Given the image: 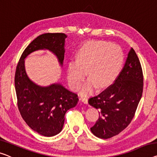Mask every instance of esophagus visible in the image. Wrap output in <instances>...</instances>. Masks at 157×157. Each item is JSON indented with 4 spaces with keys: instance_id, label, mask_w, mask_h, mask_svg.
<instances>
[{
    "instance_id": "esophagus-1",
    "label": "esophagus",
    "mask_w": 157,
    "mask_h": 157,
    "mask_svg": "<svg viewBox=\"0 0 157 157\" xmlns=\"http://www.w3.org/2000/svg\"><path fill=\"white\" fill-rule=\"evenodd\" d=\"M79 99H80L81 101L84 103V104H87V103H88V99L86 97H80V98H79Z\"/></svg>"
}]
</instances>
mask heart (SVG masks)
Here are the masks:
<instances>
[{"mask_svg":"<svg viewBox=\"0 0 157 157\" xmlns=\"http://www.w3.org/2000/svg\"><path fill=\"white\" fill-rule=\"evenodd\" d=\"M123 62L121 48L110 42H86L78 53V60H71L67 67V79L73 90H78L85 78L86 70L90 78L82 89V94L92 92L97 85L105 87L113 82Z\"/></svg>","mask_w":157,"mask_h":157,"instance_id":"heart-1","label":"heart"}]
</instances>
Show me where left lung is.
I'll list each match as a JSON object with an SVG mask.
<instances>
[{"instance_id":"8db88e82","label":"left lung","mask_w":157,"mask_h":157,"mask_svg":"<svg viewBox=\"0 0 157 157\" xmlns=\"http://www.w3.org/2000/svg\"><path fill=\"white\" fill-rule=\"evenodd\" d=\"M143 79L140 60L131 48L114 82L89 99V104L99 111V118L90 128L95 136L109 139L128 127L142 97Z\"/></svg>"}]
</instances>
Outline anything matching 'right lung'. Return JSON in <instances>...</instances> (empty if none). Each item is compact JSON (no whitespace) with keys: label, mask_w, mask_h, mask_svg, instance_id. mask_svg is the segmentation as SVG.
<instances>
[{"label":"right lung","mask_w":157,"mask_h":157,"mask_svg":"<svg viewBox=\"0 0 157 157\" xmlns=\"http://www.w3.org/2000/svg\"><path fill=\"white\" fill-rule=\"evenodd\" d=\"M66 37L63 33H46L36 37L23 51L16 67L15 87L20 115L29 128L46 137L62 130L65 113L76 106L78 95L60 84L42 87L32 82L25 72V58L33 51L48 49L63 65Z\"/></svg>","instance_id":"1"}]
</instances>
